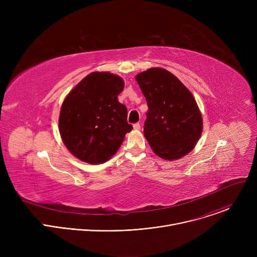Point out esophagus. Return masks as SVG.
<instances>
[{
    "label": "esophagus",
    "instance_id": "34e87169",
    "mask_svg": "<svg viewBox=\"0 0 257 257\" xmlns=\"http://www.w3.org/2000/svg\"><path fill=\"white\" fill-rule=\"evenodd\" d=\"M133 127H134L135 130H139V129H140V124H139V123H135V124L133 125Z\"/></svg>",
    "mask_w": 257,
    "mask_h": 257
}]
</instances>
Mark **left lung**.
<instances>
[{
	"label": "left lung",
	"mask_w": 257,
	"mask_h": 257,
	"mask_svg": "<svg viewBox=\"0 0 257 257\" xmlns=\"http://www.w3.org/2000/svg\"><path fill=\"white\" fill-rule=\"evenodd\" d=\"M136 81L149 105L143 133L154 153L174 161L189 154L202 132V118L196 100L171 72L151 68Z\"/></svg>",
	"instance_id": "8db88e82"
}]
</instances>
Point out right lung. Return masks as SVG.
I'll return each mask as SVG.
<instances>
[{"instance_id": "obj_1", "label": "right lung", "mask_w": 257, "mask_h": 257, "mask_svg": "<svg viewBox=\"0 0 257 257\" xmlns=\"http://www.w3.org/2000/svg\"><path fill=\"white\" fill-rule=\"evenodd\" d=\"M124 89L120 76L92 72L63 101L59 131L69 152L88 164H101L119 150L127 132V107L119 102Z\"/></svg>"}]
</instances>
